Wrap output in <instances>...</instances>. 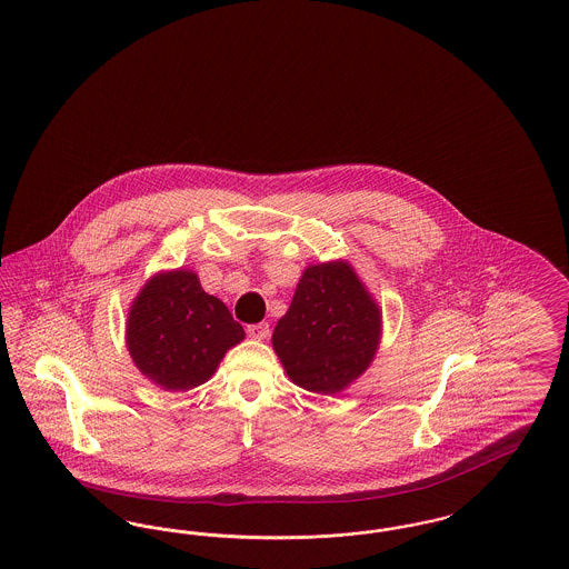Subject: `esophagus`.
Returning <instances> with one entry per match:
<instances>
[{
	"instance_id": "34e87169",
	"label": "esophagus",
	"mask_w": 569,
	"mask_h": 569,
	"mask_svg": "<svg viewBox=\"0 0 569 569\" xmlns=\"http://www.w3.org/2000/svg\"><path fill=\"white\" fill-rule=\"evenodd\" d=\"M247 335H249L251 339L264 341V339H269V335H271V326L267 325V322H260V325H249L247 326Z\"/></svg>"
}]
</instances>
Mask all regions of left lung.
Returning a JSON list of instances; mask_svg holds the SVG:
<instances>
[{
    "label": "left lung",
    "instance_id": "1",
    "mask_svg": "<svg viewBox=\"0 0 569 569\" xmlns=\"http://www.w3.org/2000/svg\"><path fill=\"white\" fill-rule=\"evenodd\" d=\"M379 337L378 302L348 262H326L302 272L272 348L297 386L337 395L367 371Z\"/></svg>",
    "mask_w": 569,
    "mask_h": 569
}]
</instances>
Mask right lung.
Instances as JSON below:
<instances>
[{"mask_svg":"<svg viewBox=\"0 0 569 569\" xmlns=\"http://www.w3.org/2000/svg\"><path fill=\"white\" fill-rule=\"evenodd\" d=\"M126 339L140 373L179 392L211 378L244 330L219 298L202 290L196 272L179 269L156 274L140 290Z\"/></svg>","mask_w":569,"mask_h":569,"instance_id":"add662e5","label":"right lung"}]
</instances>
